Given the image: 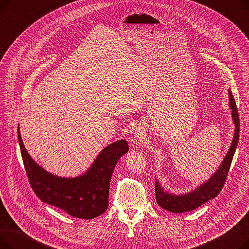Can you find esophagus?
Listing matches in <instances>:
<instances>
[{
    "instance_id": "obj_1",
    "label": "esophagus",
    "mask_w": 249,
    "mask_h": 249,
    "mask_svg": "<svg viewBox=\"0 0 249 249\" xmlns=\"http://www.w3.org/2000/svg\"><path fill=\"white\" fill-rule=\"evenodd\" d=\"M143 135H144V132H143V129L140 128V127L136 128V130H135V137L137 139L141 140L143 138Z\"/></svg>"
}]
</instances>
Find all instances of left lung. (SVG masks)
Wrapping results in <instances>:
<instances>
[{"label": "left lung", "mask_w": 249, "mask_h": 249, "mask_svg": "<svg viewBox=\"0 0 249 249\" xmlns=\"http://www.w3.org/2000/svg\"><path fill=\"white\" fill-rule=\"evenodd\" d=\"M229 106L232 112L233 122L235 124L234 136L231 143V146L222 161L218 171L209 178L203 185H200L197 189L191 193L185 195H173L165 192L159 179L155 180V198L158 204L169 212L173 213H184L193 211L201 205L205 204L209 200L217 197L218 194L223 188L226 178L228 176L229 168L233 160V156L237 147L239 139V115L236 107L235 99L232 96L231 90L229 89Z\"/></svg>", "instance_id": "1"}]
</instances>
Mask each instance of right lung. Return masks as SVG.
I'll list each match as a JSON object with an SVG mask.
<instances>
[{
    "instance_id": "obj_1",
    "label": "right lung",
    "mask_w": 249,
    "mask_h": 249,
    "mask_svg": "<svg viewBox=\"0 0 249 249\" xmlns=\"http://www.w3.org/2000/svg\"><path fill=\"white\" fill-rule=\"evenodd\" d=\"M18 140L30 186L42 202L81 219H93L107 210L115 165L129 150L126 140H118L105 147L86 174L71 178L53 176L39 166L26 150L19 127Z\"/></svg>"
}]
</instances>
